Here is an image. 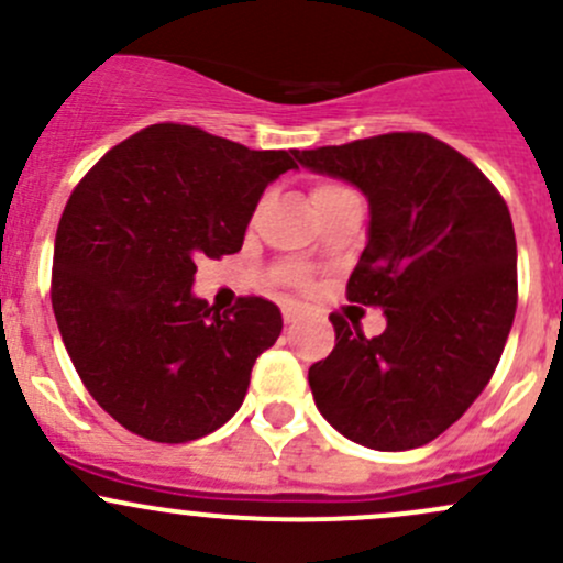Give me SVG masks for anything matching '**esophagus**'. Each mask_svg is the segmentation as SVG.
<instances>
[{
  "mask_svg": "<svg viewBox=\"0 0 563 563\" xmlns=\"http://www.w3.org/2000/svg\"><path fill=\"white\" fill-rule=\"evenodd\" d=\"M297 318H299L297 310H291V308L283 310V321H286V323H297Z\"/></svg>",
  "mask_w": 563,
  "mask_h": 563,
  "instance_id": "esophagus-1",
  "label": "esophagus"
}]
</instances>
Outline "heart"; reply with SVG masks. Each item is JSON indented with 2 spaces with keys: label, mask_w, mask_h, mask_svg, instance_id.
Segmentation results:
<instances>
[{
  "label": "heart",
  "mask_w": 563,
  "mask_h": 563,
  "mask_svg": "<svg viewBox=\"0 0 563 563\" xmlns=\"http://www.w3.org/2000/svg\"><path fill=\"white\" fill-rule=\"evenodd\" d=\"M340 192H345V187L332 185V181H321V185L313 187V203H316V207H321L323 201H329V198L340 196Z\"/></svg>",
  "instance_id": "1"
}]
</instances>
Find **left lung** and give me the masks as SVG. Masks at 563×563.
<instances>
[{
	"label": "left lung",
	"mask_w": 563,
	"mask_h": 563,
	"mask_svg": "<svg viewBox=\"0 0 563 563\" xmlns=\"http://www.w3.org/2000/svg\"><path fill=\"white\" fill-rule=\"evenodd\" d=\"M297 161L365 192L371 225L349 299L387 316L378 338L332 318L338 343L308 373L316 408L371 450L428 444L487 387L512 329L518 245L507 203L428 133L297 150Z\"/></svg>",
	"instance_id": "8db88e82"
}]
</instances>
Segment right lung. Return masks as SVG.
I'll list each match as a JSON object with an SVG mask.
<instances>
[{
	"instance_id": "add662e5",
	"label": "right lung",
	"mask_w": 563,
	"mask_h": 563,
	"mask_svg": "<svg viewBox=\"0 0 563 563\" xmlns=\"http://www.w3.org/2000/svg\"><path fill=\"white\" fill-rule=\"evenodd\" d=\"M297 150L255 152L190 124H152L73 190L54 242L51 305L84 387L130 433L185 444L240 411L280 338L277 305L229 313L192 294L198 258L242 250L266 185Z\"/></svg>"
}]
</instances>
